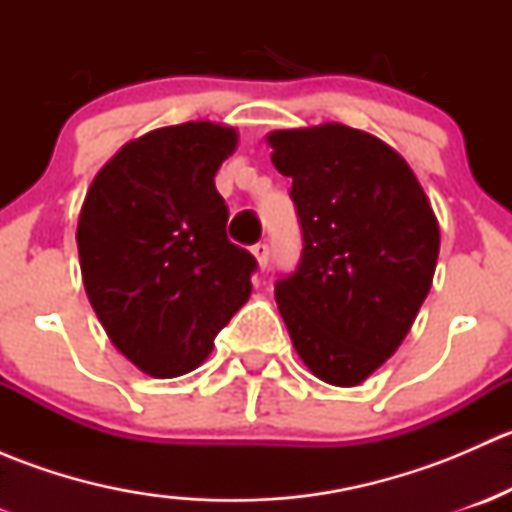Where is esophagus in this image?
Here are the masks:
<instances>
[{
	"mask_svg": "<svg viewBox=\"0 0 512 512\" xmlns=\"http://www.w3.org/2000/svg\"><path fill=\"white\" fill-rule=\"evenodd\" d=\"M252 255H255L260 270H265L267 262H270V247H267V242H257V245H252Z\"/></svg>",
	"mask_w": 512,
	"mask_h": 512,
	"instance_id": "34e87169",
	"label": "esophagus"
}]
</instances>
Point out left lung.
<instances>
[{
    "mask_svg": "<svg viewBox=\"0 0 512 512\" xmlns=\"http://www.w3.org/2000/svg\"><path fill=\"white\" fill-rule=\"evenodd\" d=\"M267 143L302 225L277 307L309 371L356 386L399 349L431 289L436 215L409 163L371 133L322 123Z\"/></svg>",
    "mask_w": 512,
    "mask_h": 512,
    "instance_id": "1",
    "label": "left lung"
}]
</instances>
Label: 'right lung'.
<instances>
[{
  "mask_svg": "<svg viewBox=\"0 0 512 512\" xmlns=\"http://www.w3.org/2000/svg\"><path fill=\"white\" fill-rule=\"evenodd\" d=\"M235 128L190 121L126 143L79 215L84 287L108 339L156 379L198 369L247 302L257 260L227 240L215 190Z\"/></svg>",
  "mask_w": 512,
  "mask_h": 512,
  "instance_id": "right-lung-1",
  "label": "right lung"
}]
</instances>
